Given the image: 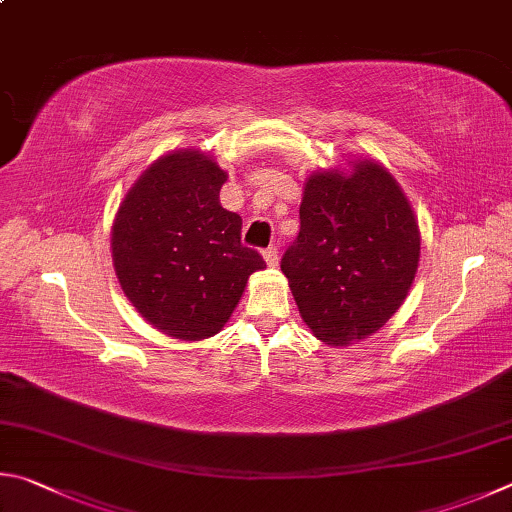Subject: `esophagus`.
Segmentation results:
<instances>
[{
	"label": "esophagus",
	"mask_w": 512,
	"mask_h": 512,
	"mask_svg": "<svg viewBox=\"0 0 512 512\" xmlns=\"http://www.w3.org/2000/svg\"><path fill=\"white\" fill-rule=\"evenodd\" d=\"M263 258H265V263L270 265V267H276L279 265V249H276L274 245L272 247H267L265 251H263Z\"/></svg>",
	"instance_id": "obj_1"
}]
</instances>
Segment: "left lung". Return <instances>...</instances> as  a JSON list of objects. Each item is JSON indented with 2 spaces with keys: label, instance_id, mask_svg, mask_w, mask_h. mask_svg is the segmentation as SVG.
I'll use <instances>...</instances> for the list:
<instances>
[{
  "label": "left lung",
  "instance_id": "obj_1",
  "mask_svg": "<svg viewBox=\"0 0 512 512\" xmlns=\"http://www.w3.org/2000/svg\"><path fill=\"white\" fill-rule=\"evenodd\" d=\"M301 229L281 272L301 319L328 346H351L405 303L420 261L414 209L387 168L353 159L306 179Z\"/></svg>",
  "mask_w": 512,
  "mask_h": 512
}]
</instances>
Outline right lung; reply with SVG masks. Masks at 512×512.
Segmentation results:
<instances>
[{"label": "right lung", "instance_id": "add662e5", "mask_svg": "<svg viewBox=\"0 0 512 512\" xmlns=\"http://www.w3.org/2000/svg\"><path fill=\"white\" fill-rule=\"evenodd\" d=\"M227 173L197 148L170 150L143 170L112 224L116 279L152 328L182 342L218 335L265 261L222 209Z\"/></svg>", "mask_w": 512, "mask_h": 512}]
</instances>
